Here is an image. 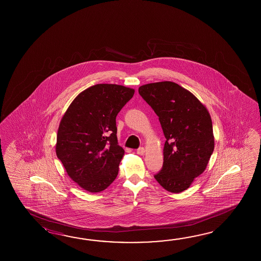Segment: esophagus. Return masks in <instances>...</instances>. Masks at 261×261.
Returning <instances> with one entry per match:
<instances>
[{
  "instance_id": "1",
  "label": "esophagus",
  "mask_w": 261,
  "mask_h": 261,
  "mask_svg": "<svg viewBox=\"0 0 261 261\" xmlns=\"http://www.w3.org/2000/svg\"><path fill=\"white\" fill-rule=\"evenodd\" d=\"M144 152H145V149H144V147H139L138 149H137V154L138 155H144Z\"/></svg>"
}]
</instances>
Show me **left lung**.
<instances>
[{
  "instance_id": "1",
  "label": "left lung",
  "mask_w": 261,
  "mask_h": 261,
  "mask_svg": "<svg viewBox=\"0 0 261 261\" xmlns=\"http://www.w3.org/2000/svg\"><path fill=\"white\" fill-rule=\"evenodd\" d=\"M139 94L159 117L166 138L163 166L154 177L163 189L180 193L205 171L213 154L210 114L190 91L171 81L141 86Z\"/></svg>"
}]
</instances>
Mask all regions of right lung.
<instances>
[{
    "instance_id": "1",
    "label": "right lung",
    "mask_w": 261,
    "mask_h": 261,
    "mask_svg": "<svg viewBox=\"0 0 261 261\" xmlns=\"http://www.w3.org/2000/svg\"><path fill=\"white\" fill-rule=\"evenodd\" d=\"M133 94L124 86L97 84L78 94L61 118L56 154L72 181L89 192L105 190L117 178L124 149L116 117Z\"/></svg>"
}]
</instances>
